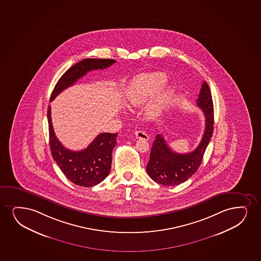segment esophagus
Here are the masks:
<instances>
[{"mask_svg": "<svg viewBox=\"0 0 261 261\" xmlns=\"http://www.w3.org/2000/svg\"><path fill=\"white\" fill-rule=\"evenodd\" d=\"M135 136L137 139H144V140H148L149 137L145 132H142V130H138L135 132Z\"/></svg>", "mask_w": 261, "mask_h": 261, "instance_id": "esophagus-1", "label": "esophagus"}]
</instances>
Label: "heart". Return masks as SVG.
<instances>
[{"mask_svg":"<svg viewBox=\"0 0 261 261\" xmlns=\"http://www.w3.org/2000/svg\"><path fill=\"white\" fill-rule=\"evenodd\" d=\"M167 77L162 73L141 74L132 80L126 93V103L129 107H139L151 98L162 86ZM171 89L168 87L159 91L155 97L145 107V116L156 118L162 115L171 100Z\"/></svg>","mask_w":261,"mask_h":261,"instance_id":"b5f03b06","label":"heart"}]
</instances>
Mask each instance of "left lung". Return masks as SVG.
I'll list each match as a JSON object with an SVG mask.
<instances>
[{
  "instance_id": "8db88e82",
  "label": "left lung",
  "mask_w": 261,
  "mask_h": 261,
  "mask_svg": "<svg viewBox=\"0 0 261 261\" xmlns=\"http://www.w3.org/2000/svg\"><path fill=\"white\" fill-rule=\"evenodd\" d=\"M197 105L205 115V127L201 142L194 151L178 153L172 150L161 134L152 142L146 171L160 185L175 186L187 181L201 164L202 159L214 132V104L207 83L203 82Z\"/></svg>"
}]
</instances>
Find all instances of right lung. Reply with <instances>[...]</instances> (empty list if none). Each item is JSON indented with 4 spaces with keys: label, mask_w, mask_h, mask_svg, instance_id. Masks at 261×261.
<instances>
[{
    "label": "right lung",
    "mask_w": 261,
    "mask_h": 261,
    "mask_svg": "<svg viewBox=\"0 0 261 261\" xmlns=\"http://www.w3.org/2000/svg\"><path fill=\"white\" fill-rule=\"evenodd\" d=\"M116 63L113 59L87 58L70 67L61 76L54 88L50 102L63 90L93 69H103ZM51 153L63 175L79 186L92 187L99 185L109 175L112 163V151L116 145L117 133H100L88 147L74 152L65 148L56 138L51 120V107L47 109Z\"/></svg>",
    "instance_id": "1"
}]
</instances>
